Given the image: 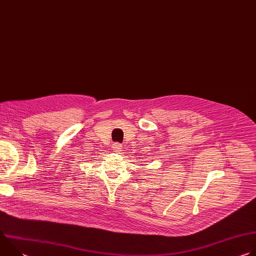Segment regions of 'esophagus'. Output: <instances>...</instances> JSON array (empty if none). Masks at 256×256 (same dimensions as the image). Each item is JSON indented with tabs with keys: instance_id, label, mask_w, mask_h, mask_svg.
<instances>
[{
	"instance_id": "34e87169",
	"label": "esophagus",
	"mask_w": 256,
	"mask_h": 256,
	"mask_svg": "<svg viewBox=\"0 0 256 256\" xmlns=\"http://www.w3.org/2000/svg\"><path fill=\"white\" fill-rule=\"evenodd\" d=\"M112 150H114V152H118V151H120V150H122V144H118V142H116V144H114Z\"/></svg>"
}]
</instances>
